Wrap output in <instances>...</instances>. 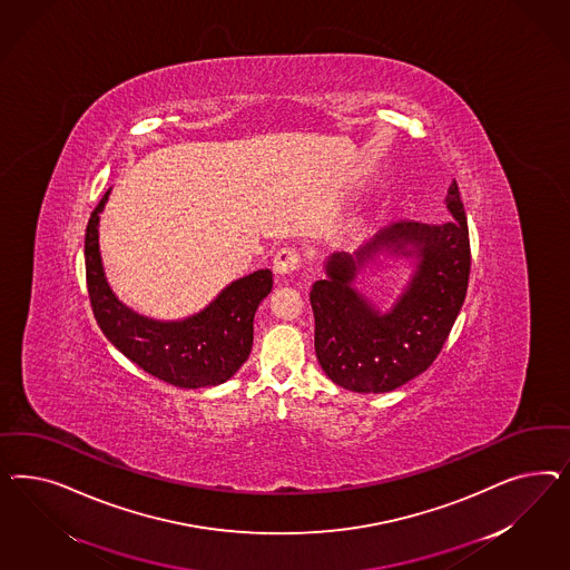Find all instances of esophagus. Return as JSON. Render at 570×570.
<instances>
[{
  "label": "esophagus",
  "mask_w": 570,
  "mask_h": 570,
  "mask_svg": "<svg viewBox=\"0 0 570 570\" xmlns=\"http://www.w3.org/2000/svg\"><path fill=\"white\" fill-rule=\"evenodd\" d=\"M298 267H301V255H298L296 248L284 246V248L277 250L276 257H274V272L277 276L294 274Z\"/></svg>",
  "instance_id": "1"
}]
</instances>
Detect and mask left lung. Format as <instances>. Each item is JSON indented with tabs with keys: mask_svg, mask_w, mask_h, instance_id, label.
<instances>
[{
	"mask_svg": "<svg viewBox=\"0 0 570 570\" xmlns=\"http://www.w3.org/2000/svg\"><path fill=\"white\" fill-rule=\"evenodd\" d=\"M445 224L401 222L357 253L334 255L328 277L311 288L315 355L338 386L355 393H389L420 376L439 357L464 305L470 238L460 188L449 186ZM421 257L409 291L391 314L380 316L351 286L356 267L382 247Z\"/></svg>",
	"mask_w": 570,
	"mask_h": 570,
	"instance_id": "1",
	"label": "left lung"
}]
</instances>
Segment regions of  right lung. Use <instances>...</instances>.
Wrapping results in <instances>:
<instances>
[{
  "mask_svg": "<svg viewBox=\"0 0 570 570\" xmlns=\"http://www.w3.org/2000/svg\"><path fill=\"white\" fill-rule=\"evenodd\" d=\"M106 191L86 229L89 303L104 336L144 372L181 389L215 386L232 379L253 348V320L272 293L274 276L259 269L229 284L207 309L184 322H155L127 309L104 277L98 222Z\"/></svg>",
  "mask_w": 570,
  "mask_h": 570,
  "instance_id": "add662e5",
  "label": "right lung"
}]
</instances>
